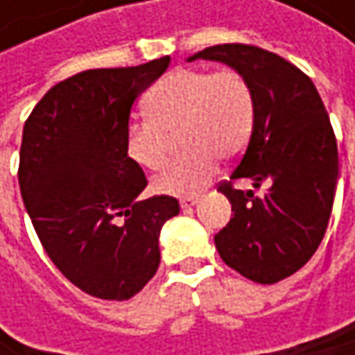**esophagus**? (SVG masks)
<instances>
[{
    "instance_id": "34e87169",
    "label": "esophagus",
    "mask_w": 355,
    "mask_h": 355,
    "mask_svg": "<svg viewBox=\"0 0 355 355\" xmlns=\"http://www.w3.org/2000/svg\"><path fill=\"white\" fill-rule=\"evenodd\" d=\"M197 201H199L197 197H182V199H180V207H182V209H189V207H193Z\"/></svg>"
}]
</instances>
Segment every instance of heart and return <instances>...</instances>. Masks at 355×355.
Masks as SVG:
<instances>
[{"instance_id":"b5f03b06","label":"heart","mask_w":355,"mask_h":355,"mask_svg":"<svg viewBox=\"0 0 355 355\" xmlns=\"http://www.w3.org/2000/svg\"><path fill=\"white\" fill-rule=\"evenodd\" d=\"M146 112L127 127V158L158 173L168 162L173 137L180 135L184 154L156 178L154 189L191 195L211 180L218 158L232 160L245 150L254 125V92L247 76L232 67H178L150 90Z\"/></svg>"}]
</instances>
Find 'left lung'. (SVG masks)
<instances>
[{"instance_id": "left-lung-1", "label": "left lung", "mask_w": 355, "mask_h": 355, "mask_svg": "<svg viewBox=\"0 0 355 355\" xmlns=\"http://www.w3.org/2000/svg\"><path fill=\"white\" fill-rule=\"evenodd\" d=\"M222 61L247 76L254 125L228 180L218 184L234 216L216 234L222 261L257 284H275L309 263L324 236L339 173L337 141L313 80L252 44H216L189 57ZM269 182L263 198L234 180Z\"/></svg>"}]
</instances>
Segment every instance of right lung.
<instances>
[{
	"mask_svg": "<svg viewBox=\"0 0 355 355\" xmlns=\"http://www.w3.org/2000/svg\"><path fill=\"white\" fill-rule=\"evenodd\" d=\"M171 57L88 69L55 84L24 123L18 182L36 236L82 292L129 300L158 271V236L178 214L171 195L139 199L148 180L127 158L131 107Z\"/></svg>",
	"mask_w": 355,
	"mask_h": 355,
	"instance_id": "add662e5",
	"label": "right lung"
}]
</instances>
